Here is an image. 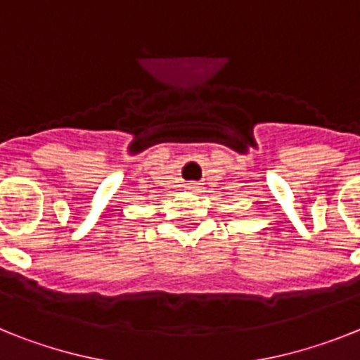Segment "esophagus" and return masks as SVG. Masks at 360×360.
<instances>
[{
    "label": "esophagus",
    "mask_w": 360,
    "mask_h": 360,
    "mask_svg": "<svg viewBox=\"0 0 360 360\" xmlns=\"http://www.w3.org/2000/svg\"><path fill=\"white\" fill-rule=\"evenodd\" d=\"M189 189H196V186H195V184H189Z\"/></svg>",
    "instance_id": "obj_1"
}]
</instances>
